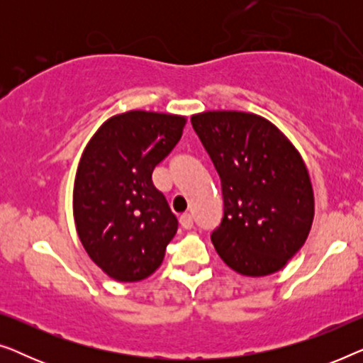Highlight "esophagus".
Returning <instances> with one entry per match:
<instances>
[{"mask_svg":"<svg viewBox=\"0 0 363 363\" xmlns=\"http://www.w3.org/2000/svg\"><path fill=\"white\" fill-rule=\"evenodd\" d=\"M180 225H182V228H185V230H190V228L193 226V216L190 215V213H183V215L180 216Z\"/></svg>","mask_w":363,"mask_h":363,"instance_id":"esophagus-1","label":"esophagus"}]
</instances>
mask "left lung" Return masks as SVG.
<instances>
[{
	"mask_svg": "<svg viewBox=\"0 0 363 363\" xmlns=\"http://www.w3.org/2000/svg\"><path fill=\"white\" fill-rule=\"evenodd\" d=\"M221 178L225 215L211 241L242 276L274 274L304 246L314 220L309 172L292 142L267 118L240 111L191 116Z\"/></svg>",
	"mask_w": 363,
	"mask_h": 363,
	"instance_id": "obj_1",
	"label": "left lung"
}]
</instances>
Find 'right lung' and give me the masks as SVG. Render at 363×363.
I'll list each match as a JSON object with an SVG mask.
<instances>
[{
	"label": "right lung",
	"mask_w": 363,
	"mask_h": 363,
	"mask_svg": "<svg viewBox=\"0 0 363 363\" xmlns=\"http://www.w3.org/2000/svg\"><path fill=\"white\" fill-rule=\"evenodd\" d=\"M185 123L175 113L128 111L107 118L84 148L72 193L77 236L89 257L118 282L153 274L178 230L152 172Z\"/></svg>",
	"instance_id": "right-lung-1"
}]
</instances>
